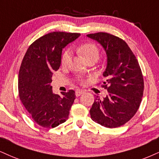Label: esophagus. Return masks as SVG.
I'll list each match as a JSON object with an SVG mask.
<instances>
[{
  "label": "esophagus",
  "instance_id": "1",
  "mask_svg": "<svg viewBox=\"0 0 159 159\" xmlns=\"http://www.w3.org/2000/svg\"><path fill=\"white\" fill-rule=\"evenodd\" d=\"M83 93H84V91H82V90H76V93H75V95H76V97H80V95L83 94Z\"/></svg>",
  "mask_w": 159,
  "mask_h": 159
}]
</instances>
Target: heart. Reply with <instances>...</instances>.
Segmentation results:
<instances>
[{"label": "heart", "instance_id": "obj_1", "mask_svg": "<svg viewBox=\"0 0 159 159\" xmlns=\"http://www.w3.org/2000/svg\"><path fill=\"white\" fill-rule=\"evenodd\" d=\"M78 52L85 60L92 57H99V50L97 47L93 43H85L81 45L77 48ZM70 51L67 50L64 52L62 57V63L66 65L70 61Z\"/></svg>", "mask_w": 159, "mask_h": 159}]
</instances>
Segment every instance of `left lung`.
<instances>
[{
	"mask_svg": "<svg viewBox=\"0 0 159 159\" xmlns=\"http://www.w3.org/2000/svg\"><path fill=\"white\" fill-rule=\"evenodd\" d=\"M97 40L107 54L102 85L108 94L94 100L90 110L92 120L102 126L115 128L132 118L140 106L144 79L138 60L122 39L105 32L87 34Z\"/></svg>",
	"mask_w": 159,
	"mask_h": 159,
	"instance_id": "1",
	"label": "left lung"
}]
</instances>
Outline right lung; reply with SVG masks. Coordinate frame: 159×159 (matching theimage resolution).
Here are the masks:
<instances>
[{
	"mask_svg": "<svg viewBox=\"0 0 159 159\" xmlns=\"http://www.w3.org/2000/svg\"><path fill=\"white\" fill-rule=\"evenodd\" d=\"M80 36L79 33L54 32L38 38L29 47L18 74L19 97L37 124L51 128L67 120L75 99L70 90L62 95L52 92V76L61 63L62 48Z\"/></svg>",
	"mask_w": 159,
	"mask_h": 159,
	"instance_id": "add662e5",
	"label": "right lung"
}]
</instances>
